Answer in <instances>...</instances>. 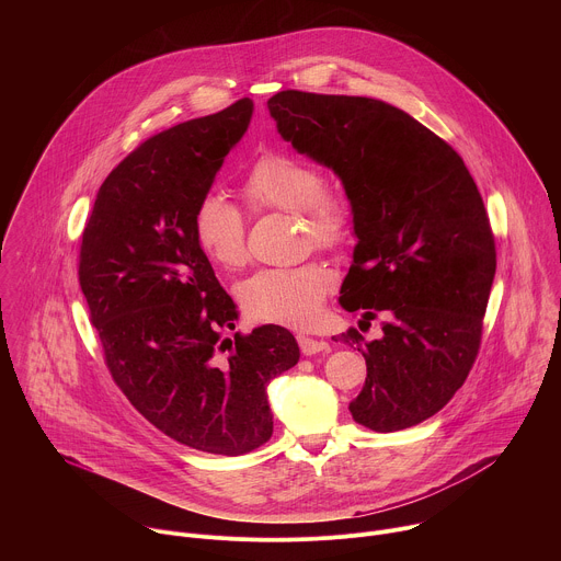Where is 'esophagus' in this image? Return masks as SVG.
Instances as JSON below:
<instances>
[{"mask_svg": "<svg viewBox=\"0 0 561 561\" xmlns=\"http://www.w3.org/2000/svg\"><path fill=\"white\" fill-rule=\"evenodd\" d=\"M297 341H299L301 354H306V356H312V354H319V352H328V350H330V345H328L325 341L312 339V336H306V334H299Z\"/></svg>", "mask_w": 561, "mask_h": 561, "instance_id": "obj_1", "label": "esophagus"}]
</instances>
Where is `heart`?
<instances>
[{
    "mask_svg": "<svg viewBox=\"0 0 561 561\" xmlns=\"http://www.w3.org/2000/svg\"><path fill=\"white\" fill-rule=\"evenodd\" d=\"M242 196L253 211H293L304 240L336 249L352 233L350 198L323 183V172L308 159L286 150H264L242 179ZM198 249L222 268H240L247 257V216L231 201L205 194L192 214ZM334 286V273L321 262L293 268H264L238 288L240 304L253 321L290 328L310 325Z\"/></svg>",
    "mask_w": 561,
    "mask_h": 561,
    "instance_id": "heart-1",
    "label": "heart"
}]
</instances>
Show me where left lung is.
Here are the masks:
<instances>
[{"label":"left lung","mask_w":561,"mask_h":561,"mask_svg":"<svg viewBox=\"0 0 561 561\" xmlns=\"http://www.w3.org/2000/svg\"><path fill=\"white\" fill-rule=\"evenodd\" d=\"M266 104L352 201L358 244L341 306L367 328L385 317L378 341L354 328L334 339L367 360L352 417L376 433L411 428L450 402L481 350L496 273L481 192L448 141L387 102L286 89Z\"/></svg>","instance_id":"8db88e82"}]
</instances>
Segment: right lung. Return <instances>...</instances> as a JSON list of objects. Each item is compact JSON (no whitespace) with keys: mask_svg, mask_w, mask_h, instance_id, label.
Segmentation results:
<instances>
[{"mask_svg":"<svg viewBox=\"0 0 561 561\" xmlns=\"http://www.w3.org/2000/svg\"><path fill=\"white\" fill-rule=\"evenodd\" d=\"M251 113L242 98L141 141L100 185L78 255L113 382L163 435L227 457L271 439L266 385L299 360L279 325L225 339L236 304L192 231L194 207Z\"/></svg>","mask_w":561,"mask_h":561,"instance_id":"right-lung-1","label":"right lung"}]
</instances>
